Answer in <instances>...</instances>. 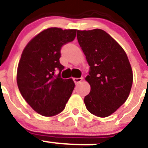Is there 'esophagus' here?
Listing matches in <instances>:
<instances>
[{"instance_id":"34e87169","label":"esophagus","mask_w":148,"mask_h":148,"mask_svg":"<svg viewBox=\"0 0 148 148\" xmlns=\"http://www.w3.org/2000/svg\"><path fill=\"white\" fill-rule=\"evenodd\" d=\"M82 80V78H73V81H74L75 84L81 82Z\"/></svg>"}]
</instances>
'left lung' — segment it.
I'll return each instance as SVG.
<instances>
[{
	"label": "left lung",
	"mask_w": 148,
	"mask_h": 148,
	"mask_svg": "<svg viewBox=\"0 0 148 148\" xmlns=\"http://www.w3.org/2000/svg\"><path fill=\"white\" fill-rule=\"evenodd\" d=\"M77 39L90 69L85 80L91 91L84 98L88 110L107 117L129 97L133 82L131 65L125 51L102 29L77 30Z\"/></svg>",
	"instance_id": "left-lung-1"
}]
</instances>
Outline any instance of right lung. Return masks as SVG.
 <instances>
[{"mask_svg": "<svg viewBox=\"0 0 148 148\" xmlns=\"http://www.w3.org/2000/svg\"><path fill=\"white\" fill-rule=\"evenodd\" d=\"M75 29L49 28L25 46L17 69V85L23 98L38 113L53 116L61 113L71 96L75 83L63 79L60 63L63 45L73 41ZM59 71L58 75L54 73Z\"/></svg>", "mask_w": 148, "mask_h": 148, "instance_id": "1", "label": "right lung"}]
</instances>
